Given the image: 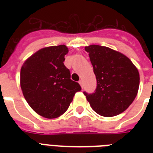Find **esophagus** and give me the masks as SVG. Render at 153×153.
<instances>
[{"instance_id": "esophagus-1", "label": "esophagus", "mask_w": 153, "mask_h": 153, "mask_svg": "<svg viewBox=\"0 0 153 153\" xmlns=\"http://www.w3.org/2000/svg\"><path fill=\"white\" fill-rule=\"evenodd\" d=\"M79 85H80V86L82 87V80H80V81L79 82Z\"/></svg>"}]
</instances>
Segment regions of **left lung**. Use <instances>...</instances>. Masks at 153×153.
Masks as SVG:
<instances>
[{"mask_svg":"<svg viewBox=\"0 0 153 153\" xmlns=\"http://www.w3.org/2000/svg\"><path fill=\"white\" fill-rule=\"evenodd\" d=\"M93 65L97 88L91 94L83 92L91 108L101 116L121 114L137 94L140 74L132 61L122 53L99 45L85 47Z\"/></svg>","mask_w":153,"mask_h":153,"instance_id":"obj_1","label":"left lung"}]
</instances>
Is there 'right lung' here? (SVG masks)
<instances>
[{
    "label": "right lung",
    "mask_w": 153,
    "mask_h": 153,
    "mask_svg": "<svg viewBox=\"0 0 153 153\" xmlns=\"http://www.w3.org/2000/svg\"><path fill=\"white\" fill-rule=\"evenodd\" d=\"M68 51L66 45L44 48L25 60L20 70V87L25 100L46 118L64 114L75 93L81 91L63 63Z\"/></svg>",
    "instance_id": "add662e5"
}]
</instances>
